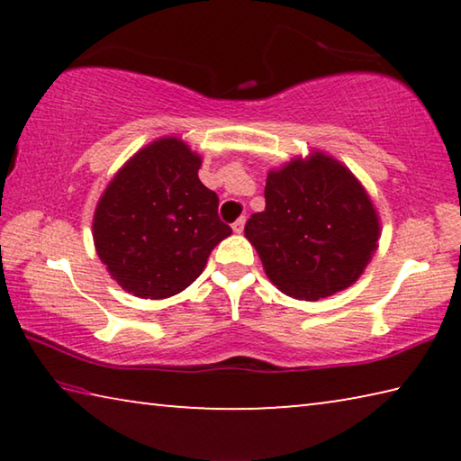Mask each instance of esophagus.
<instances>
[{"instance_id":"esophagus-1","label":"esophagus","mask_w":461,"mask_h":461,"mask_svg":"<svg viewBox=\"0 0 461 461\" xmlns=\"http://www.w3.org/2000/svg\"><path fill=\"white\" fill-rule=\"evenodd\" d=\"M244 225H246V217H238L236 221H233V225H231V230L236 231V233H241L244 231Z\"/></svg>"}]
</instances>
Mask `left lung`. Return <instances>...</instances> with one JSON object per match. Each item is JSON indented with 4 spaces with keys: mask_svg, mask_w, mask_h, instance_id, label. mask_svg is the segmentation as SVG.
Listing matches in <instances>:
<instances>
[{
    "mask_svg": "<svg viewBox=\"0 0 461 461\" xmlns=\"http://www.w3.org/2000/svg\"><path fill=\"white\" fill-rule=\"evenodd\" d=\"M267 209L246 223L270 283L299 301L352 286L378 248L380 221L360 181L331 156L294 158L267 178Z\"/></svg>",
    "mask_w": 461,
    "mask_h": 461,
    "instance_id": "obj_1",
    "label": "left lung"
}]
</instances>
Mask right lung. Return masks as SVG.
<instances>
[{
    "instance_id": "right-lung-1",
    "label": "right lung",
    "mask_w": 461,
    "mask_h": 461,
    "mask_svg": "<svg viewBox=\"0 0 461 461\" xmlns=\"http://www.w3.org/2000/svg\"><path fill=\"white\" fill-rule=\"evenodd\" d=\"M199 168L201 156L183 140L158 138L131 156L101 194L93 241L123 291L140 299L185 291L231 233Z\"/></svg>"
}]
</instances>
